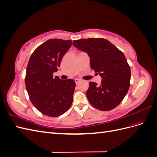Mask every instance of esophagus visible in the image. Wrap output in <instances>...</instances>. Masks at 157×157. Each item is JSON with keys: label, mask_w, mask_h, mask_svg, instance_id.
<instances>
[{"label": "esophagus", "mask_w": 157, "mask_h": 157, "mask_svg": "<svg viewBox=\"0 0 157 157\" xmlns=\"http://www.w3.org/2000/svg\"><path fill=\"white\" fill-rule=\"evenodd\" d=\"M75 83L77 84L78 83H79L80 81H81V80H80L78 79V78H75Z\"/></svg>", "instance_id": "obj_1"}]
</instances>
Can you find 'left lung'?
<instances>
[{
  "mask_svg": "<svg viewBox=\"0 0 157 157\" xmlns=\"http://www.w3.org/2000/svg\"><path fill=\"white\" fill-rule=\"evenodd\" d=\"M78 50L86 52L90 67L102 78L101 84L90 82L86 97L99 110L111 111L122 102L130 86L131 72L126 57L111 42L102 38L73 40Z\"/></svg>",
  "mask_w": 157,
  "mask_h": 157,
  "instance_id": "1",
  "label": "left lung"
}]
</instances>
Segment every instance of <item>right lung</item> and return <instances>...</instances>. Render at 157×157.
Here are the masks:
<instances>
[{"mask_svg":"<svg viewBox=\"0 0 157 157\" xmlns=\"http://www.w3.org/2000/svg\"><path fill=\"white\" fill-rule=\"evenodd\" d=\"M71 44V40L49 39L37 47L28 62L25 78L27 91L33 105L44 115L58 117L72 105L74 80L53 77Z\"/></svg>","mask_w":157,"mask_h":157,"instance_id":"1","label":"right lung"}]
</instances>
